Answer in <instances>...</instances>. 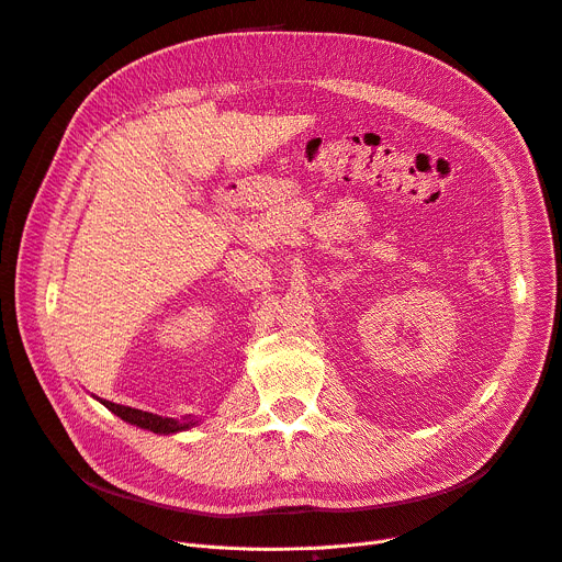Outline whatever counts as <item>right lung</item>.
Masks as SVG:
<instances>
[{
  "instance_id": "obj_1",
  "label": "right lung",
  "mask_w": 562,
  "mask_h": 562,
  "mask_svg": "<svg viewBox=\"0 0 562 562\" xmlns=\"http://www.w3.org/2000/svg\"><path fill=\"white\" fill-rule=\"evenodd\" d=\"M103 406L115 413L120 419L138 426V429H147L151 434H159V436H170V434H182V431H189L193 429V426L198 424V419H172V417H161V415H154V413H145V411H138V408H128V406H120V403H112V401H101Z\"/></svg>"
}]
</instances>
